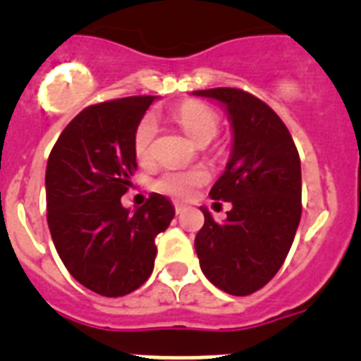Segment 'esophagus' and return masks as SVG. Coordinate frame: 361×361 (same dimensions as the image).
<instances>
[{"label": "esophagus", "mask_w": 361, "mask_h": 361, "mask_svg": "<svg viewBox=\"0 0 361 361\" xmlns=\"http://www.w3.org/2000/svg\"><path fill=\"white\" fill-rule=\"evenodd\" d=\"M184 209H186V206H184V204L175 202V213H177V215H180V213H183Z\"/></svg>", "instance_id": "1"}]
</instances>
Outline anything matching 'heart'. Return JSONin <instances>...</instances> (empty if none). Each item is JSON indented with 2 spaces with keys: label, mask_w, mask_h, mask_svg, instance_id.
<instances>
[{
  "label": "heart",
  "mask_w": 361,
  "mask_h": 361,
  "mask_svg": "<svg viewBox=\"0 0 361 361\" xmlns=\"http://www.w3.org/2000/svg\"><path fill=\"white\" fill-rule=\"evenodd\" d=\"M171 117L195 145H208L219 135L220 121L216 111L200 101H186V103L178 104L171 111ZM155 135H157V123L152 116H145L133 132V153L139 161L149 159ZM208 178V171L199 166L197 168H170V170L162 171L155 183V188L168 195L188 199Z\"/></svg>",
  "instance_id": "b5f03b06"
}]
</instances>
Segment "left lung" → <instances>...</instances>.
Returning <instances> with one entry per match:
<instances>
[{
    "label": "left lung",
    "mask_w": 361,
    "mask_h": 361,
    "mask_svg": "<svg viewBox=\"0 0 361 361\" xmlns=\"http://www.w3.org/2000/svg\"><path fill=\"white\" fill-rule=\"evenodd\" d=\"M193 95L224 104L233 130L231 157L213 184V200L231 202L216 224L206 208L195 251L206 279L235 296L264 288L291 250L302 216V170L288 126L264 101L238 88Z\"/></svg>",
    "instance_id": "left-lung-1"
}]
</instances>
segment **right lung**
<instances>
[{
  "mask_svg": "<svg viewBox=\"0 0 361 361\" xmlns=\"http://www.w3.org/2000/svg\"><path fill=\"white\" fill-rule=\"evenodd\" d=\"M153 99L137 95L85 108L63 130L47 164V220L57 255L81 286L110 298L149 279L155 237L175 216L159 193L135 212L121 204L137 170L133 132Z\"/></svg>",
  "mask_w": 361,
  "mask_h": 361,
  "instance_id": "obj_1",
  "label": "right lung"
}]
</instances>
